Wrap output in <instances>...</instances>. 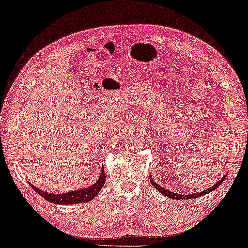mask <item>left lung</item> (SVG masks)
I'll use <instances>...</instances> for the list:
<instances>
[{"label": "left lung", "mask_w": 248, "mask_h": 248, "mask_svg": "<svg viewBox=\"0 0 248 248\" xmlns=\"http://www.w3.org/2000/svg\"><path fill=\"white\" fill-rule=\"evenodd\" d=\"M226 176H227V173L225 174L224 177H222V179L220 180V181H217L216 185H213L212 186H210V188H208L206 190H204V191H202V192H198V193H192V194H179V193H176V192H172V191H169V190H167V189H164L162 188L161 186H159L157 184V182L153 179L152 177H149V180H151V182H152V185H153V186L154 188H156L158 191H159L160 193H162L164 194V196H166V197H168L169 199H174V200H186V199H194V198H199V197H201V196H203V194H206V193H210V192H212L213 190H216L217 186H221V184L223 181H224V179L226 178Z\"/></svg>", "instance_id": "left-lung-1"}]
</instances>
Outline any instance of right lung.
<instances>
[{
  "label": "right lung",
  "mask_w": 248,
  "mask_h": 248,
  "mask_svg": "<svg viewBox=\"0 0 248 248\" xmlns=\"http://www.w3.org/2000/svg\"><path fill=\"white\" fill-rule=\"evenodd\" d=\"M105 184V173L104 168H101V173L94 184L89 186L88 188L77 189L75 191L66 192V193H49L47 191H43L35 186H32L31 182L30 185L32 189L37 192L39 196H42L45 200L51 202L54 204H76V203H83V202H89L94 199L97 193L101 191Z\"/></svg>",
  "instance_id": "add662e5"
}]
</instances>
